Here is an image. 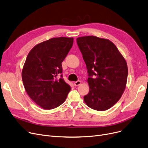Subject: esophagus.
Listing matches in <instances>:
<instances>
[{"label": "esophagus", "instance_id": "1", "mask_svg": "<svg viewBox=\"0 0 148 148\" xmlns=\"http://www.w3.org/2000/svg\"><path fill=\"white\" fill-rule=\"evenodd\" d=\"M74 84L75 86H79V85H80L81 84V81L78 80V81H77V82H75L74 83Z\"/></svg>", "mask_w": 148, "mask_h": 148}]
</instances>
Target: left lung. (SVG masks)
<instances>
[{
	"label": "left lung",
	"mask_w": 148,
	"mask_h": 148,
	"mask_svg": "<svg viewBox=\"0 0 148 148\" xmlns=\"http://www.w3.org/2000/svg\"><path fill=\"white\" fill-rule=\"evenodd\" d=\"M89 77L84 101L92 110L103 111L120 100L126 88L127 66L124 57L110 40L94 36L77 38Z\"/></svg>",
	"instance_id": "8db88e82"
}]
</instances>
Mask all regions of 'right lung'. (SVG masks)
I'll list each match as a JSON object with an SVG mask.
<instances>
[{"label":"right lung","instance_id":"obj_1","mask_svg":"<svg viewBox=\"0 0 148 148\" xmlns=\"http://www.w3.org/2000/svg\"><path fill=\"white\" fill-rule=\"evenodd\" d=\"M73 37H56L38 43L28 53L22 71L25 89L44 110L56 108L65 101L70 86L57 76L73 45ZM62 76V75H61Z\"/></svg>","mask_w":148,"mask_h":148}]
</instances>
